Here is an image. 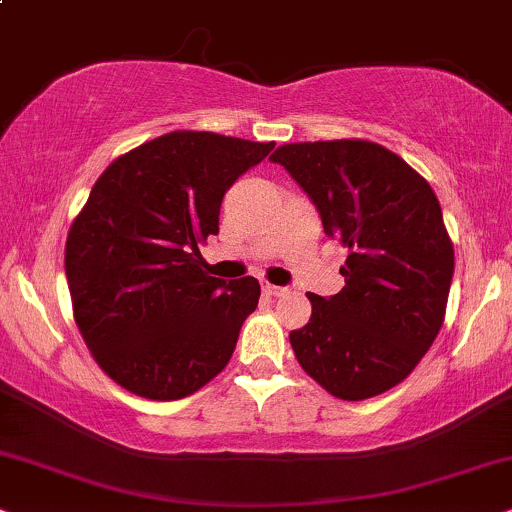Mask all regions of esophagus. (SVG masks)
Returning <instances> with one entry per match:
<instances>
[{"label": "esophagus", "instance_id": "34e87169", "mask_svg": "<svg viewBox=\"0 0 512 512\" xmlns=\"http://www.w3.org/2000/svg\"><path fill=\"white\" fill-rule=\"evenodd\" d=\"M262 290L267 295H274V297H281V295H286L288 293V288H283V286H271V283H262Z\"/></svg>", "mask_w": 512, "mask_h": 512}]
</instances>
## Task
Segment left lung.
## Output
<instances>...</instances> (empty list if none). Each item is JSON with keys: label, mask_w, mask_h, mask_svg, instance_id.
Returning a JSON list of instances; mask_svg holds the SVG:
<instances>
[{"label": "left lung", "mask_w": 512, "mask_h": 512, "mask_svg": "<svg viewBox=\"0 0 512 512\" xmlns=\"http://www.w3.org/2000/svg\"><path fill=\"white\" fill-rule=\"evenodd\" d=\"M323 231L349 250L345 288L309 293L312 319L290 333L295 357L333 397L361 401L409 375L442 328L454 245L435 191L397 153L361 139L278 146Z\"/></svg>", "instance_id": "left-lung-1"}]
</instances>
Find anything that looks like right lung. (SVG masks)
<instances>
[{"label":"right lung","instance_id":"1","mask_svg":"<svg viewBox=\"0 0 512 512\" xmlns=\"http://www.w3.org/2000/svg\"><path fill=\"white\" fill-rule=\"evenodd\" d=\"M274 146L170 132L94 184L70 226L66 276L84 342L125 390L181 399L229 364L260 283L208 276L198 245L217 236L224 193Z\"/></svg>","mask_w":512,"mask_h":512}]
</instances>
